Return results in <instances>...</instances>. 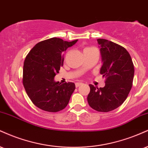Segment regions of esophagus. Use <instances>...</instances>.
Returning <instances> with one entry per match:
<instances>
[{
  "label": "esophagus",
  "instance_id": "1",
  "mask_svg": "<svg viewBox=\"0 0 148 148\" xmlns=\"http://www.w3.org/2000/svg\"><path fill=\"white\" fill-rule=\"evenodd\" d=\"M83 85V83H76V84H75V85H76V88H78V87H79V86H81V85Z\"/></svg>",
  "mask_w": 148,
  "mask_h": 148
}]
</instances>
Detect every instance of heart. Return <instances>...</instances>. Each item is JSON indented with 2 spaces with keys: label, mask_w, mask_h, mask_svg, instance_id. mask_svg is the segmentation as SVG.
I'll list each match as a JSON object with an SVG mask.
<instances>
[{
  "label": "heart",
  "mask_w": 148,
  "mask_h": 148,
  "mask_svg": "<svg viewBox=\"0 0 148 148\" xmlns=\"http://www.w3.org/2000/svg\"><path fill=\"white\" fill-rule=\"evenodd\" d=\"M88 48H91V47H88ZM86 49H87V48H86Z\"/></svg>",
  "instance_id": "b5f03b06"
}]
</instances>
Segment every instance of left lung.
<instances>
[{"label": "left lung", "mask_w": 148, "mask_h": 148, "mask_svg": "<svg viewBox=\"0 0 148 148\" xmlns=\"http://www.w3.org/2000/svg\"><path fill=\"white\" fill-rule=\"evenodd\" d=\"M103 65L100 74L106 85L98 88L89 85L88 102L92 109L108 112L119 108L127 99L132 86L134 68L130 55L122 46L106 39H97Z\"/></svg>", "instance_id": "obj_1"}]
</instances>
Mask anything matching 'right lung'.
<instances>
[{
    "instance_id": "obj_1",
    "label": "right lung",
    "mask_w": 148,
    "mask_h": 148,
    "mask_svg": "<svg viewBox=\"0 0 148 148\" xmlns=\"http://www.w3.org/2000/svg\"><path fill=\"white\" fill-rule=\"evenodd\" d=\"M77 41L49 38L37 43L27 55L23 66V86L30 100L40 109L56 112L68 104L75 84L70 82L60 84L54 81V77L63 65V51Z\"/></svg>"
}]
</instances>
